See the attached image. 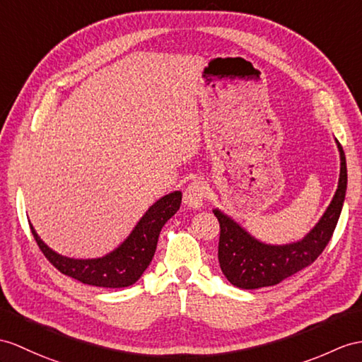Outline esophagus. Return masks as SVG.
<instances>
[{
    "mask_svg": "<svg viewBox=\"0 0 362 362\" xmlns=\"http://www.w3.org/2000/svg\"><path fill=\"white\" fill-rule=\"evenodd\" d=\"M206 195H207L206 184L199 180H195L189 184L186 190H184V204L190 209H199L202 207V204H204Z\"/></svg>",
    "mask_w": 362,
    "mask_h": 362,
    "instance_id": "1",
    "label": "esophagus"
}]
</instances>
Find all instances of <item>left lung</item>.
Wrapping results in <instances>:
<instances>
[{"label": "left lung", "mask_w": 362, "mask_h": 362, "mask_svg": "<svg viewBox=\"0 0 362 362\" xmlns=\"http://www.w3.org/2000/svg\"><path fill=\"white\" fill-rule=\"evenodd\" d=\"M337 144L341 158L338 189L318 224L303 240L284 245L264 244L221 210H214L221 228L218 244L219 267L230 284L245 290L279 284L310 266L322 253L338 224L347 190L346 155L338 139Z\"/></svg>", "instance_id": "1"}]
</instances>
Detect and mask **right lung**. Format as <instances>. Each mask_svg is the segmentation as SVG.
<instances>
[{"label":"right lung","instance_id":"obj_1","mask_svg":"<svg viewBox=\"0 0 362 362\" xmlns=\"http://www.w3.org/2000/svg\"><path fill=\"white\" fill-rule=\"evenodd\" d=\"M181 198L182 193L176 190L158 199L139 219L126 241L101 258L75 259L63 257L42 243L32 224L30 230L44 257L64 275L95 287H129L136 283L151 264L161 228L178 211Z\"/></svg>","mask_w":362,"mask_h":362}]
</instances>
